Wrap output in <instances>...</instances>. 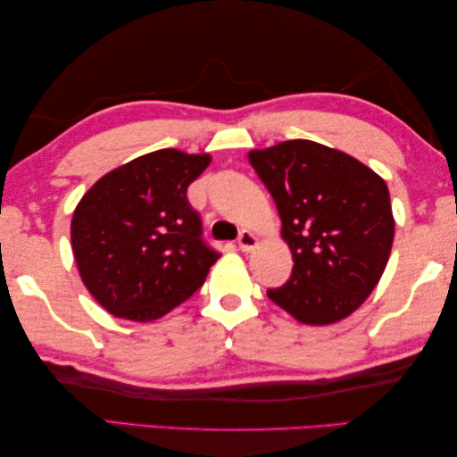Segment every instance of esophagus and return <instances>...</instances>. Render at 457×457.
Wrapping results in <instances>:
<instances>
[{
  "mask_svg": "<svg viewBox=\"0 0 457 457\" xmlns=\"http://www.w3.org/2000/svg\"><path fill=\"white\" fill-rule=\"evenodd\" d=\"M238 249L241 251H245V253H249V251H253L257 246V243H259V238L251 233V230H241V235H238Z\"/></svg>",
  "mask_w": 457,
  "mask_h": 457,
  "instance_id": "34e87169",
  "label": "esophagus"
}]
</instances>
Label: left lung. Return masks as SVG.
<instances>
[{
	"label": "left lung",
	"mask_w": 457,
	"mask_h": 457,
	"mask_svg": "<svg viewBox=\"0 0 457 457\" xmlns=\"http://www.w3.org/2000/svg\"><path fill=\"white\" fill-rule=\"evenodd\" d=\"M249 162L278 204L294 259L286 286L267 295L302 324H336L356 312L385 273L395 238L385 179L340 149L310 139L251 149Z\"/></svg>",
	"instance_id": "8db88e82"
}]
</instances>
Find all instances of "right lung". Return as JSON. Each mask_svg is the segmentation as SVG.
<instances>
[{"mask_svg":"<svg viewBox=\"0 0 457 457\" xmlns=\"http://www.w3.org/2000/svg\"><path fill=\"white\" fill-rule=\"evenodd\" d=\"M208 154L158 149L96 179L74 208L80 279L117 318L154 321L186 302L220 255L202 241L186 190Z\"/></svg>","mask_w":457,"mask_h":457,"instance_id":"add662e5","label":"right lung"}]
</instances>
